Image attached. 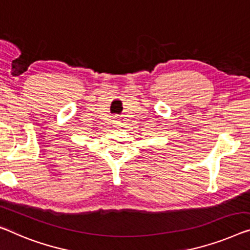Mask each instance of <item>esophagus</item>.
Masks as SVG:
<instances>
[{
	"label": "esophagus",
	"instance_id": "34e87169",
	"mask_svg": "<svg viewBox=\"0 0 250 250\" xmlns=\"http://www.w3.org/2000/svg\"><path fill=\"white\" fill-rule=\"evenodd\" d=\"M114 125H115V126H117V128H119V126L120 125H122V124H121V121L119 120V119H117V120L114 121Z\"/></svg>",
	"mask_w": 250,
	"mask_h": 250
}]
</instances>
